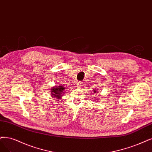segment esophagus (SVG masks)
I'll return each instance as SVG.
<instances>
[{
	"label": "esophagus",
	"mask_w": 152,
	"mask_h": 152,
	"mask_svg": "<svg viewBox=\"0 0 152 152\" xmlns=\"http://www.w3.org/2000/svg\"><path fill=\"white\" fill-rule=\"evenodd\" d=\"M77 87H78V88H81L83 86V82H79V83H77Z\"/></svg>",
	"instance_id": "obj_1"
}]
</instances>
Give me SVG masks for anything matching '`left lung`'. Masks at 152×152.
<instances>
[{
  "label": "left lung",
  "instance_id": "1",
  "mask_svg": "<svg viewBox=\"0 0 152 152\" xmlns=\"http://www.w3.org/2000/svg\"><path fill=\"white\" fill-rule=\"evenodd\" d=\"M94 93H97V92H98V91L97 90V89H93V91ZM96 102H98V101H96Z\"/></svg>",
  "mask_w": 152,
  "mask_h": 152
}]
</instances>
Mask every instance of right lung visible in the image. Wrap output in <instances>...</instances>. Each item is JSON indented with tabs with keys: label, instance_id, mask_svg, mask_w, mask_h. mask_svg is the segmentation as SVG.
I'll return each mask as SVG.
<instances>
[{
	"label": "right lung",
	"instance_id": "obj_1",
	"mask_svg": "<svg viewBox=\"0 0 152 152\" xmlns=\"http://www.w3.org/2000/svg\"><path fill=\"white\" fill-rule=\"evenodd\" d=\"M65 87L63 85H58L52 87L50 89V95L52 97H54L56 99H61V98L63 96L65 90Z\"/></svg>",
	"mask_w": 152,
	"mask_h": 152
}]
</instances>
